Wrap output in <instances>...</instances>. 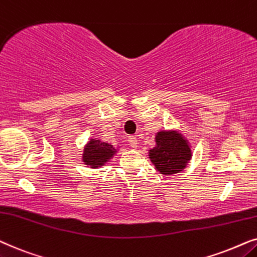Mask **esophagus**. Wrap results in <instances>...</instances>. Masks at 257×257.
I'll use <instances>...</instances> for the list:
<instances>
[{
    "instance_id": "34e87169",
    "label": "esophagus",
    "mask_w": 257,
    "mask_h": 257,
    "mask_svg": "<svg viewBox=\"0 0 257 257\" xmlns=\"http://www.w3.org/2000/svg\"><path fill=\"white\" fill-rule=\"evenodd\" d=\"M128 141H129V146L133 147V148H138L139 141H138V139L135 138V136H129Z\"/></svg>"
}]
</instances>
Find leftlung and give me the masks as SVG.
Here are the masks:
<instances>
[{
  "label": "left lung",
  "instance_id": "left-lung-1",
  "mask_svg": "<svg viewBox=\"0 0 257 257\" xmlns=\"http://www.w3.org/2000/svg\"><path fill=\"white\" fill-rule=\"evenodd\" d=\"M148 156L156 172L170 176L187 168L193 148L189 140L177 129H161L155 134V146L148 150Z\"/></svg>",
  "mask_w": 257,
  "mask_h": 257
}]
</instances>
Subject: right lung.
Masks as SVG:
<instances>
[{
    "instance_id": "right-lung-1",
    "label": "right lung",
    "mask_w": 257,
    "mask_h": 257,
    "mask_svg": "<svg viewBox=\"0 0 257 257\" xmlns=\"http://www.w3.org/2000/svg\"><path fill=\"white\" fill-rule=\"evenodd\" d=\"M119 150V146L102 141L101 139L91 138L85 143L81 154V160L84 166L97 169L107 164Z\"/></svg>"
}]
</instances>
